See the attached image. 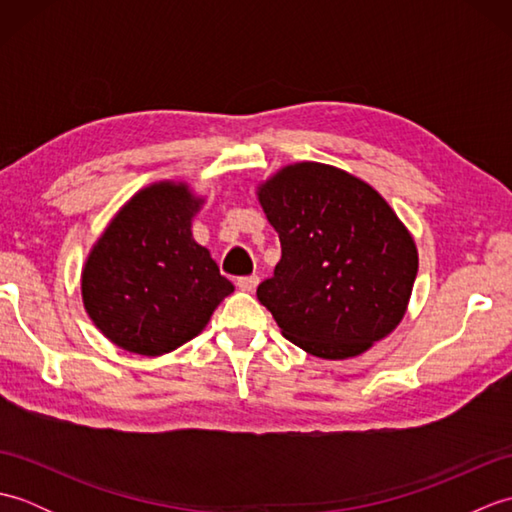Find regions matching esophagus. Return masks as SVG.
<instances>
[{"label":"esophagus","instance_id":"obj_1","mask_svg":"<svg viewBox=\"0 0 512 512\" xmlns=\"http://www.w3.org/2000/svg\"><path fill=\"white\" fill-rule=\"evenodd\" d=\"M257 284H259V277H239L237 279V288L239 290H244V292H255V288H257Z\"/></svg>","mask_w":512,"mask_h":512}]
</instances>
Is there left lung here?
Instances as JSON below:
<instances>
[{"instance_id": "8db88e82", "label": "left lung", "mask_w": 512, "mask_h": 512, "mask_svg": "<svg viewBox=\"0 0 512 512\" xmlns=\"http://www.w3.org/2000/svg\"><path fill=\"white\" fill-rule=\"evenodd\" d=\"M257 200L281 242L257 299L288 341L345 361L398 328L418 248L372 184L323 162H295L259 182Z\"/></svg>"}]
</instances>
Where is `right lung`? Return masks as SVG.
Instances as JSON below:
<instances>
[{
    "mask_svg": "<svg viewBox=\"0 0 512 512\" xmlns=\"http://www.w3.org/2000/svg\"><path fill=\"white\" fill-rule=\"evenodd\" d=\"M202 204L187 182L149 184L118 209L85 259V312L125 352L178 350L235 290L193 239L191 222Z\"/></svg>",
    "mask_w": 512,
    "mask_h": 512,
    "instance_id": "1",
    "label": "right lung"
}]
</instances>
